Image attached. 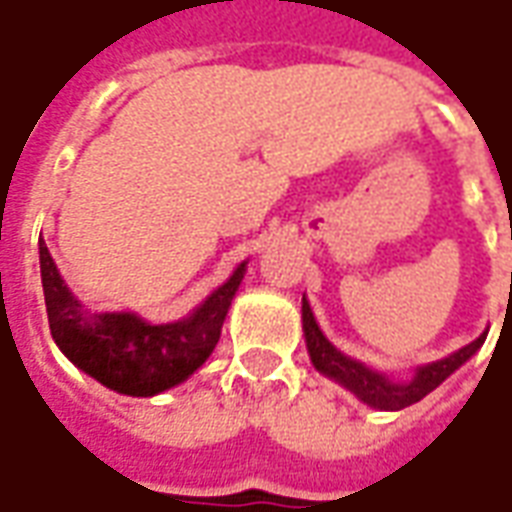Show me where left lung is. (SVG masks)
<instances>
[{
	"instance_id": "obj_1",
	"label": "left lung",
	"mask_w": 512,
	"mask_h": 512,
	"mask_svg": "<svg viewBox=\"0 0 512 512\" xmlns=\"http://www.w3.org/2000/svg\"><path fill=\"white\" fill-rule=\"evenodd\" d=\"M301 323H304V340H307V351H310V359L312 365H315V370H321L323 376L334 378L337 384H343L345 389H351L362 403H367V406L373 408H381V411H400V408L411 406V403H419V400L428 395V392H433L444 378H450L466 359H472V356L477 354V348L485 343V334H488L483 332L474 343L463 345L461 351L444 356L439 362L417 367L414 378L406 381V384H400V381H389L384 373L370 370V367L362 365V362H356L351 356L340 354V351L323 337L321 329H318V323H315V315H312L307 299L301 301Z\"/></svg>"
}]
</instances>
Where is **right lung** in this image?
<instances>
[{
  "label": "right lung",
  "instance_id": "add662e5",
  "mask_svg": "<svg viewBox=\"0 0 512 512\" xmlns=\"http://www.w3.org/2000/svg\"><path fill=\"white\" fill-rule=\"evenodd\" d=\"M246 263L178 323L142 321L134 312L90 315L73 299L40 238V277L54 343L73 365L120 395L153 397L202 367L219 343L224 315L244 279Z\"/></svg>",
  "mask_w": 512,
  "mask_h": 512
}]
</instances>
